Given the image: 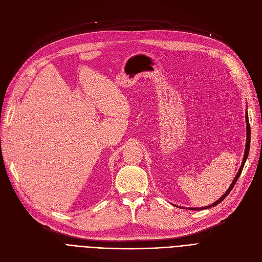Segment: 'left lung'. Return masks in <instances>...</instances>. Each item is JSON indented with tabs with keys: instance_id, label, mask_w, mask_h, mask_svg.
Returning a JSON list of instances; mask_svg holds the SVG:
<instances>
[{
	"instance_id": "1",
	"label": "left lung",
	"mask_w": 262,
	"mask_h": 262,
	"mask_svg": "<svg viewBox=\"0 0 262 262\" xmlns=\"http://www.w3.org/2000/svg\"><path fill=\"white\" fill-rule=\"evenodd\" d=\"M245 119H246V145H245V152H244V157H243V161H242V164H241V167H240V170H239V172L237 173V175H236V177H235V180H233V182H232L231 185L229 186L228 190L223 194V196H222L221 199H220V200H217L215 203H213L212 205L206 206V207H202V208H189V209H191V210H200V209H208V208L214 207V206H216L217 204L221 203V202L229 194V192L232 190L233 186L236 185V183H237V181H238V178H239V176L241 175V172H242V170H243V167H244V164H245L246 158H247V156H249V152H250V144H251V126H250V122H249V117H247V113H246Z\"/></svg>"
}]
</instances>
